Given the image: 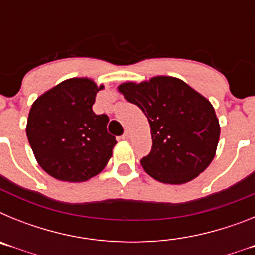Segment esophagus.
<instances>
[{
    "label": "esophagus",
    "instance_id": "1",
    "mask_svg": "<svg viewBox=\"0 0 255 255\" xmlns=\"http://www.w3.org/2000/svg\"><path fill=\"white\" fill-rule=\"evenodd\" d=\"M130 138V132L128 131V130H126L125 132H124V135L123 136H121V139H124V140H128V139Z\"/></svg>",
    "mask_w": 255,
    "mask_h": 255
}]
</instances>
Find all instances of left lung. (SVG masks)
I'll list each match as a JSON object with an SVG mask.
<instances>
[{"instance_id": "1", "label": "left lung", "mask_w": 255, "mask_h": 255, "mask_svg": "<svg viewBox=\"0 0 255 255\" xmlns=\"http://www.w3.org/2000/svg\"><path fill=\"white\" fill-rule=\"evenodd\" d=\"M119 89L149 121L152 149L140 161L148 175L166 184H184L208 167L220 139V124L203 96L170 76L125 83Z\"/></svg>"}]
</instances>
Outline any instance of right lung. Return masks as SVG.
<instances>
[{"instance_id": "right-lung-1", "label": "right lung", "mask_w": 255, "mask_h": 255, "mask_svg": "<svg viewBox=\"0 0 255 255\" xmlns=\"http://www.w3.org/2000/svg\"><path fill=\"white\" fill-rule=\"evenodd\" d=\"M102 88L89 79H69L31 106L26 136L40 167L55 179L85 181L111 158L117 141L107 131L108 116L92 108Z\"/></svg>"}]
</instances>
